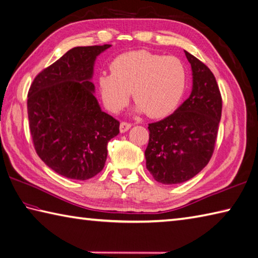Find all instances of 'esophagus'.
<instances>
[{
  "mask_svg": "<svg viewBox=\"0 0 258 258\" xmlns=\"http://www.w3.org/2000/svg\"><path fill=\"white\" fill-rule=\"evenodd\" d=\"M132 127V125H131L130 123H126V122H122L120 123V125H119V131H120V133H125V132H127V131Z\"/></svg>",
  "mask_w": 258,
  "mask_h": 258,
  "instance_id": "1",
  "label": "esophagus"
}]
</instances>
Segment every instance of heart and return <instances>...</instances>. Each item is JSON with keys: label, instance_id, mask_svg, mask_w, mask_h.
<instances>
[{"label": "heart", "instance_id": "b5f03b06", "mask_svg": "<svg viewBox=\"0 0 258 258\" xmlns=\"http://www.w3.org/2000/svg\"><path fill=\"white\" fill-rule=\"evenodd\" d=\"M110 69L112 73L99 75L98 87L104 105L113 113L122 110L132 92L136 112L165 117L174 112L185 93L186 72L175 57L136 50L116 57Z\"/></svg>", "mask_w": 258, "mask_h": 258}]
</instances>
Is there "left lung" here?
Wrapping results in <instances>:
<instances>
[{"label":"left lung","mask_w":258,"mask_h":258,"mask_svg":"<svg viewBox=\"0 0 258 258\" xmlns=\"http://www.w3.org/2000/svg\"><path fill=\"white\" fill-rule=\"evenodd\" d=\"M184 53L192 70L189 98L173 114L149 124L146 169L163 184L185 182L208 164L223 108L214 74L195 55Z\"/></svg>","instance_id":"8db88e82"}]
</instances>
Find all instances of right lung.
Here are the masks:
<instances>
[{
	"instance_id": "add662e5",
	"label": "right lung",
	"mask_w": 258,
	"mask_h": 258,
	"mask_svg": "<svg viewBox=\"0 0 258 258\" xmlns=\"http://www.w3.org/2000/svg\"><path fill=\"white\" fill-rule=\"evenodd\" d=\"M110 44L76 47L43 69L28 94L30 132L37 154L50 169L73 180L103 170L107 143L119 122L100 108L92 82L95 60Z\"/></svg>"
}]
</instances>
